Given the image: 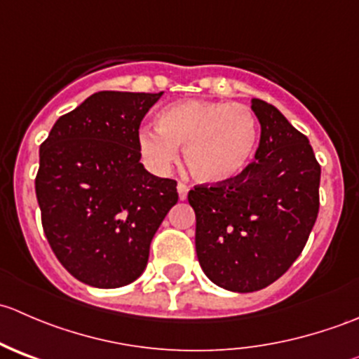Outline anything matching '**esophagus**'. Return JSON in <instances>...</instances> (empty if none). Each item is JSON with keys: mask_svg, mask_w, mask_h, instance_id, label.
Here are the masks:
<instances>
[{"mask_svg": "<svg viewBox=\"0 0 359 359\" xmlns=\"http://www.w3.org/2000/svg\"><path fill=\"white\" fill-rule=\"evenodd\" d=\"M177 193H179V200H186L187 198V193H189V187L186 186V184L179 182V186H177Z\"/></svg>", "mask_w": 359, "mask_h": 359, "instance_id": "34e87169", "label": "esophagus"}]
</instances>
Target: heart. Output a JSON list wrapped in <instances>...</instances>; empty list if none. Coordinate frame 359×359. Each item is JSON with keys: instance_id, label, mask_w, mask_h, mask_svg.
Returning <instances> with one entry per match:
<instances>
[{"instance_id": "obj_1", "label": "heart", "mask_w": 359, "mask_h": 359, "mask_svg": "<svg viewBox=\"0 0 359 359\" xmlns=\"http://www.w3.org/2000/svg\"><path fill=\"white\" fill-rule=\"evenodd\" d=\"M156 128H142L139 149L147 165L166 172L184 147V163L196 180L220 186L240 179L252 163L259 126L243 104L187 99L168 104L156 116Z\"/></svg>"}]
</instances>
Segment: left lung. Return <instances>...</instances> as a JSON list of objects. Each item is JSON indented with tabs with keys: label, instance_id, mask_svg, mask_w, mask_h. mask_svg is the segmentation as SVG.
I'll return each instance as SVG.
<instances>
[{
	"label": "left lung",
	"instance_id": "8db88e82",
	"mask_svg": "<svg viewBox=\"0 0 359 359\" xmlns=\"http://www.w3.org/2000/svg\"><path fill=\"white\" fill-rule=\"evenodd\" d=\"M250 102L260 123L255 161L234 182L187 194L203 273L238 293L262 290L290 269L320 210L321 166L307 137L271 104Z\"/></svg>",
	"mask_w": 359,
	"mask_h": 359
}]
</instances>
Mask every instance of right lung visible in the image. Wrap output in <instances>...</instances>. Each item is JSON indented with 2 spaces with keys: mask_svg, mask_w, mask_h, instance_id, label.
<instances>
[{
  "mask_svg": "<svg viewBox=\"0 0 359 359\" xmlns=\"http://www.w3.org/2000/svg\"><path fill=\"white\" fill-rule=\"evenodd\" d=\"M159 93L97 92L60 116L39 147L36 198L59 262L81 283L135 281L177 182L140 163L139 126Z\"/></svg>",
  "mask_w": 359,
  "mask_h": 359,
  "instance_id": "obj_1",
  "label": "right lung"
}]
</instances>
